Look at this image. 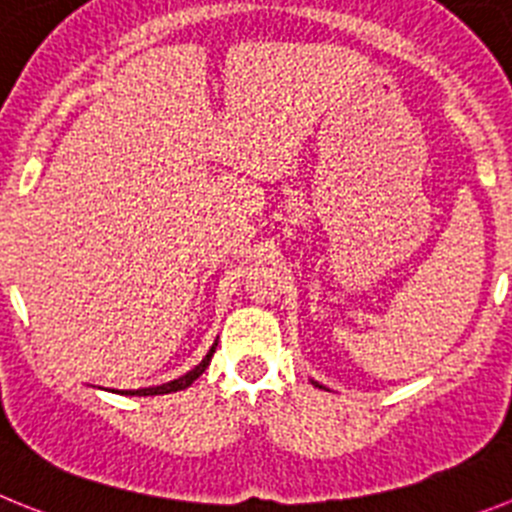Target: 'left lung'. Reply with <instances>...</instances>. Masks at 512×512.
I'll return each mask as SVG.
<instances>
[{
  "instance_id": "obj_1",
  "label": "left lung",
  "mask_w": 512,
  "mask_h": 512,
  "mask_svg": "<svg viewBox=\"0 0 512 512\" xmlns=\"http://www.w3.org/2000/svg\"><path fill=\"white\" fill-rule=\"evenodd\" d=\"M319 388H321V385H319Z\"/></svg>"
}]
</instances>
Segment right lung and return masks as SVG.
Masks as SVG:
<instances>
[{
  "instance_id": "right-lung-1",
  "label": "right lung",
  "mask_w": 512,
  "mask_h": 512,
  "mask_svg": "<svg viewBox=\"0 0 512 512\" xmlns=\"http://www.w3.org/2000/svg\"><path fill=\"white\" fill-rule=\"evenodd\" d=\"M214 352H216V344H214V347L209 349V354H206V357L201 359L199 365L193 367L191 372H186V375H183V377H178V380L163 382V385H158V388L127 390V395H165V393H176V390H186L188 385H191V382L196 380V377H201V375H204V370H206V367H209V362H211V357H214Z\"/></svg>"
}]
</instances>
